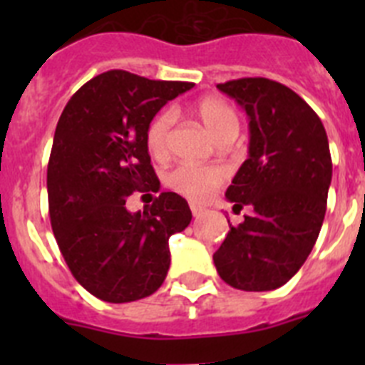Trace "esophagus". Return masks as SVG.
<instances>
[{"mask_svg":"<svg viewBox=\"0 0 365 365\" xmlns=\"http://www.w3.org/2000/svg\"><path fill=\"white\" fill-rule=\"evenodd\" d=\"M190 208H192L193 217H199V215L205 214V208H202V206H199V205H192V206H190Z\"/></svg>","mask_w":365,"mask_h":365,"instance_id":"obj_1","label":"esophagus"}]
</instances>
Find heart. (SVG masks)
I'll use <instances>...</instances> for the list:
<instances>
[{
  "label": "heart",
  "mask_w": 365,
  "mask_h": 365,
  "mask_svg": "<svg viewBox=\"0 0 365 365\" xmlns=\"http://www.w3.org/2000/svg\"><path fill=\"white\" fill-rule=\"evenodd\" d=\"M195 115L205 125V130L215 138L235 137L240 128V117L237 111L228 102L215 96H206L195 104ZM175 124V115L172 109H163L151 118L146 130V146L153 157L163 159L170 151V140H172V130ZM225 170L219 166H182L173 168L166 175V185L173 192L192 199V201H202L214 192L215 188L225 182Z\"/></svg>",
  "instance_id": "obj_1"
}]
</instances>
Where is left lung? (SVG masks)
I'll return each mask as SVG.
<instances>
[{"label":"left lung","mask_w":365,"mask_h":365,"mask_svg":"<svg viewBox=\"0 0 365 365\" xmlns=\"http://www.w3.org/2000/svg\"><path fill=\"white\" fill-rule=\"evenodd\" d=\"M248 115V159L227 199L250 208L232 227L214 263L222 282L240 291L285 285L314 247L333 177L329 140L320 117L292 89L269 78L217 83ZM230 222V221H228Z\"/></svg>","instance_id":"1"}]
</instances>
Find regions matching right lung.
Wrapping results in <instances>:
<instances>
[{"instance_id":"1","label":"right lung","mask_w":365,"mask_h":365,"mask_svg":"<svg viewBox=\"0 0 365 365\" xmlns=\"http://www.w3.org/2000/svg\"><path fill=\"white\" fill-rule=\"evenodd\" d=\"M192 87L113 69L83 83L58 120L47 166L51 227L74 279L98 299L153 294L170 269V235L192 221L186 199L173 192L144 212L125 208L133 192H159L148 124Z\"/></svg>"}]
</instances>
